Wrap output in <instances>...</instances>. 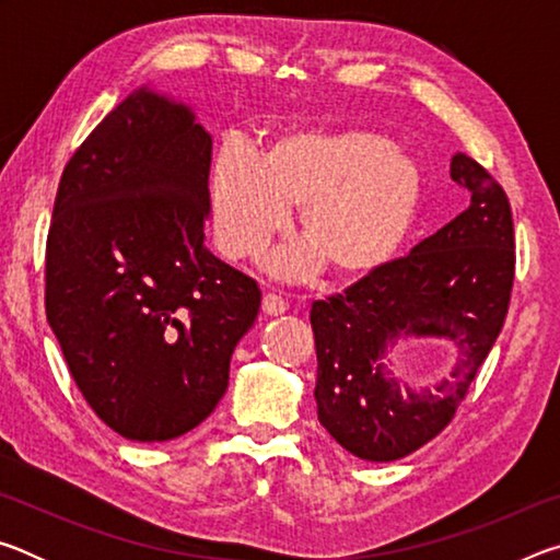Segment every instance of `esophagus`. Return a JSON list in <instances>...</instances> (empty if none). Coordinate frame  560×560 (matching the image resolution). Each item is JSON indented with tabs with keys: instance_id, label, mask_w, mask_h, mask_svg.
Wrapping results in <instances>:
<instances>
[{
	"instance_id": "obj_1",
	"label": "esophagus",
	"mask_w": 560,
	"mask_h": 560,
	"mask_svg": "<svg viewBox=\"0 0 560 560\" xmlns=\"http://www.w3.org/2000/svg\"><path fill=\"white\" fill-rule=\"evenodd\" d=\"M261 311L267 316H281L283 311H287V301H283L281 296H277V293H264Z\"/></svg>"
}]
</instances>
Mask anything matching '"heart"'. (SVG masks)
<instances>
[{
  "label": "heart",
  "instance_id": "heart-1",
  "mask_svg": "<svg viewBox=\"0 0 560 560\" xmlns=\"http://www.w3.org/2000/svg\"><path fill=\"white\" fill-rule=\"evenodd\" d=\"M420 197V167L371 130H289L259 158L230 143L212 163L214 240L226 259L257 254L299 207L303 244L271 257L281 277L318 264L336 279L383 269L412 232Z\"/></svg>",
  "mask_w": 560,
  "mask_h": 560
}]
</instances>
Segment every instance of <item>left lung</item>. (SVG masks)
Instances as JSON below:
<instances>
[{
  "label": "left lung",
  "mask_w": 560,
  "mask_h": 560,
  "mask_svg": "<svg viewBox=\"0 0 560 560\" xmlns=\"http://www.w3.org/2000/svg\"><path fill=\"white\" fill-rule=\"evenodd\" d=\"M452 179L469 207L407 257L311 306L318 420L360 459L393 462L438 438L467 397L504 326L516 269L511 205L477 160L457 153ZM397 335H438L460 348L447 382L420 396L385 378Z\"/></svg>",
  "instance_id": "obj_1"
}]
</instances>
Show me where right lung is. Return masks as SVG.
I'll use <instances>...</instances> for the list:
<instances>
[{"instance_id":"obj_1","label":"right lung","mask_w":560,"mask_h":560,"mask_svg":"<svg viewBox=\"0 0 560 560\" xmlns=\"http://www.w3.org/2000/svg\"><path fill=\"white\" fill-rule=\"evenodd\" d=\"M212 138L145 89L63 167L46 236L44 303L75 387L113 432L165 442L210 417L257 281L205 249Z\"/></svg>"}]
</instances>
